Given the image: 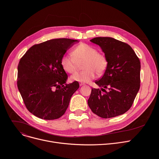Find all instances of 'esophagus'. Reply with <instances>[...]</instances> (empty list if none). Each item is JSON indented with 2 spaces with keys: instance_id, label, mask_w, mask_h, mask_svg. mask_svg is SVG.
Returning a JSON list of instances; mask_svg holds the SVG:
<instances>
[{
  "instance_id": "obj_1",
  "label": "esophagus",
  "mask_w": 159,
  "mask_h": 159,
  "mask_svg": "<svg viewBox=\"0 0 159 159\" xmlns=\"http://www.w3.org/2000/svg\"><path fill=\"white\" fill-rule=\"evenodd\" d=\"M79 85H80V86H84V85H85V84H84V83H82V82H80V83H79Z\"/></svg>"
}]
</instances>
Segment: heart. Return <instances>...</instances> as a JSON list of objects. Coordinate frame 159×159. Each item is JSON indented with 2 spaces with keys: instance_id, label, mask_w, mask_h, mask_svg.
Here are the masks:
<instances>
[{
  "instance_id": "obj_1",
  "label": "heart",
  "mask_w": 159,
  "mask_h": 159,
  "mask_svg": "<svg viewBox=\"0 0 159 159\" xmlns=\"http://www.w3.org/2000/svg\"><path fill=\"white\" fill-rule=\"evenodd\" d=\"M84 61L80 72L74 73L71 79L74 81L88 82L97 75L102 74L106 70L108 61L103 54L98 53V50L92 46L80 44L75 47L72 55H64L61 59V64L63 70L69 73H73L77 69L78 62Z\"/></svg>"
}]
</instances>
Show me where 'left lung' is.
<instances>
[{
	"mask_svg": "<svg viewBox=\"0 0 159 159\" xmlns=\"http://www.w3.org/2000/svg\"><path fill=\"white\" fill-rule=\"evenodd\" d=\"M90 41L101 48L108 65L102 78L95 81L101 89L92 88L88 106L104 119L122 115L130 109L140 88L139 58L129 45L113 38L95 37Z\"/></svg>",
	"mask_w": 159,
	"mask_h": 159,
	"instance_id": "left-lung-1",
	"label": "left lung"
}]
</instances>
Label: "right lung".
<instances>
[{"label":"right lung","mask_w":159,"mask_h":159,"mask_svg":"<svg viewBox=\"0 0 159 159\" xmlns=\"http://www.w3.org/2000/svg\"><path fill=\"white\" fill-rule=\"evenodd\" d=\"M79 40L56 39L31 47L18 65L17 87L28 110L44 120L60 118L66 112L77 81L68 79L61 64L62 57Z\"/></svg>","instance_id":"right-lung-1"}]
</instances>
